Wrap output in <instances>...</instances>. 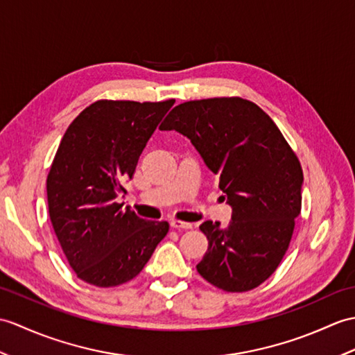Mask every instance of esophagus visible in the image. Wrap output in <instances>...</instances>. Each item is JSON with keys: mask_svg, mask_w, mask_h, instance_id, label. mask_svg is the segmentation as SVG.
I'll use <instances>...</instances> for the list:
<instances>
[{"mask_svg": "<svg viewBox=\"0 0 355 355\" xmlns=\"http://www.w3.org/2000/svg\"><path fill=\"white\" fill-rule=\"evenodd\" d=\"M171 227L175 228V230H189V228H192V224H189V222H183V220L172 219L171 220Z\"/></svg>", "mask_w": 355, "mask_h": 355, "instance_id": "1", "label": "esophagus"}]
</instances>
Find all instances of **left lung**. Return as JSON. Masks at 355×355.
<instances>
[{
	"mask_svg": "<svg viewBox=\"0 0 355 355\" xmlns=\"http://www.w3.org/2000/svg\"><path fill=\"white\" fill-rule=\"evenodd\" d=\"M160 130L191 139L232 205L225 228L205 220L209 248L196 269L225 292H248L274 274L301 213L302 168L275 122L239 96L177 105Z\"/></svg>",
	"mask_w": 355,
	"mask_h": 355,
	"instance_id": "obj_1",
	"label": "left lung"
}]
</instances>
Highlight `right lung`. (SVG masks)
<instances>
[{
  "instance_id": "1",
  "label": "right lung",
  "mask_w": 355,
  "mask_h": 355,
  "mask_svg": "<svg viewBox=\"0 0 355 355\" xmlns=\"http://www.w3.org/2000/svg\"><path fill=\"white\" fill-rule=\"evenodd\" d=\"M174 103L100 100L66 130L46 178L48 211L71 268L89 284L133 279L169 232L166 220L140 219L116 198Z\"/></svg>"
}]
</instances>
